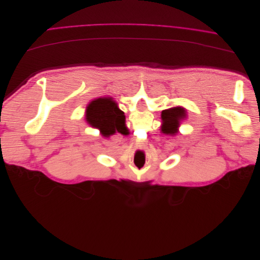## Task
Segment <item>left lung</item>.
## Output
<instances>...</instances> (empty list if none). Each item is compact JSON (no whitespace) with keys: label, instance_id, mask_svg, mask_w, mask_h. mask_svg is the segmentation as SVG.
Here are the masks:
<instances>
[{"label":"left lung","instance_id":"obj_1","mask_svg":"<svg viewBox=\"0 0 260 260\" xmlns=\"http://www.w3.org/2000/svg\"><path fill=\"white\" fill-rule=\"evenodd\" d=\"M186 117V111L182 107H175L163 110L160 118H162V132L165 134H175L179 131L178 127L181 121Z\"/></svg>","mask_w":260,"mask_h":260}]
</instances>
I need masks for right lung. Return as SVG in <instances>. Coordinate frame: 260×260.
I'll return each mask as SVG.
<instances>
[{
	"mask_svg": "<svg viewBox=\"0 0 260 260\" xmlns=\"http://www.w3.org/2000/svg\"><path fill=\"white\" fill-rule=\"evenodd\" d=\"M86 121L98 128L104 137L125 129V115L112 97H101L92 101L85 111Z\"/></svg>",
	"mask_w": 260,
	"mask_h": 260,
	"instance_id": "1",
	"label": "right lung"
}]
</instances>
